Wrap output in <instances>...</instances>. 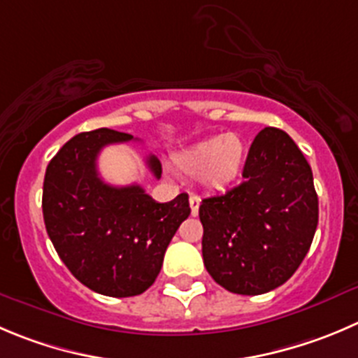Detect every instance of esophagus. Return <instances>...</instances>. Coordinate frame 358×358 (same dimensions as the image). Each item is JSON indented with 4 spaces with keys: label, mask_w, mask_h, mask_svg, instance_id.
<instances>
[{
    "label": "esophagus",
    "mask_w": 358,
    "mask_h": 358,
    "mask_svg": "<svg viewBox=\"0 0 358 358\" xmlns=\"http://www.w3.org/2000/svg\"><path fill=\"white\" fill-rule=\"evenodd\" d=\"M189 207H192V214L196 216L199 214V207H200V199L196 195L189 196Z\"/></svg>",
    "instance_id": "34e87169"
}]
</instances>
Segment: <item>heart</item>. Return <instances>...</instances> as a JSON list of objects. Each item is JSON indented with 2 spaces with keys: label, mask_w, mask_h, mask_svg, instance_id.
Here are the masks:
<instances>
[{
  "label": "heart",
  "mask_w": 358,
  "mask_h": 358,
  "mask_svg": "<svg viewBox=\"0 0 358 358\" xmlns=\"http://www.w3.org/2000/svg\"><path fill=\"white\" fill-rule=\"evenodd\" d=\"M246 145L237 135L206 138L176 156V165L188 176H200L210 189H223L241 173Z\"/></svg>",
  "instance_id": "heart-1"
}]
</instances>
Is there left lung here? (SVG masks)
<instances>
[{
  "label": "left lung",
  "instance_id": "1",
  "mask_svg": "<svg viewBox=\"0 0 358 358\" xmlns=\"http://www.w3.org/2000/svg\"><path fill=\"white\" fill-rule=\"evenodd\" d=\"M244 181L202 200V257L224 290L260 295L287 283L311 248L318 195L308 159L278 128L255 137Z\"/></svg>",
  "mask_w": 358,
  "mask_h": 358
}]
</instances>
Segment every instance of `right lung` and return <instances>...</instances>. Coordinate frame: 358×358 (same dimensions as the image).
Wrapping results in <instances>:
<instances>
[{
	"instance_id": "right-lung-1",
	"label": "right lung",
	"mask_w": 358,
	"mask_h": 358,
	"mask_svg": "<svg viewBox=\"0 0 358 358\" xmlns=\"http://www.w3.org/2000/svg\"><path fill=\"white\" fill-rule=\"evenodd\" d=\"M131 138L108 128L75 135L43 179V221L57 255L80 283L108 297L141 295L155 283L166 246L192 213L186 193L158 203L138 185L117 188L101 179V149ZM148 166L162 177L156 156Z\"/></svg>"
}]
</instances>
